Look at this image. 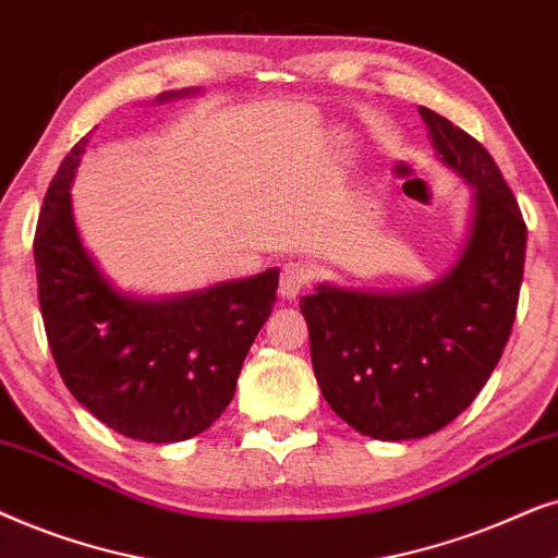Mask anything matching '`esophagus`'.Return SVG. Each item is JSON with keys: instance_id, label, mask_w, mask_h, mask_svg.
Masks as SVG:
<instances>
[{"instance_id": "esophagus-1", "label": "esophagus", "mask_w": 558, "mask_h": 558, "mask_svg": "<svg viewBox=\"0 0 558 558\" xmlns=\"http://www.w3.org/2000/svg\"><path fill=\"white\" fill-rule=\"evenodd\" d=\"M311 280V270L303 263H288L280 272V286H278V295L283 301H295L301 295L303 288L308 286Z\"/></svg>"}]
</instances>
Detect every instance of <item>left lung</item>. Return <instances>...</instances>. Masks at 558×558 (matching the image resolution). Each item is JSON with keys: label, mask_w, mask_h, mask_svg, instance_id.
<instances>
[{"label": "left lung", "mask_w": 558, "mask_h": 558, "mask_svg": "<svg viewBox=\"0 0 558 558\" xmlns=\"http://www.w3.org/2000/svg\"><path fill=\"white\" fill-rule=\"evenodd\" d=\"M418 111L436 158L472 189L457 263L434 283L408 291L318 283L301 299L326 403L380 441L436 434L485 388L515 322L529 240L493 155L447 117Z\"/></svg>", "instance_id": "8db88e82"}]
</instances>
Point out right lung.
Segmentation results:
<instances>
[{
	"label": "right lung",
	"instance_id": "1",
	"mask_svg": "<svg viewBox=\"0 0 558 558\" xmlns=\"http://www.w3.org/2000/svg\"><path fill=\"white\" fill-rule=\"evenodd\" d=\"M196 94L166 92L155 104ZM86 145L81 137L50 181L33 244L50 352L71 396L117 434L185 441L232 403L244 356L272 314L280 270L166 299L119 291L73 219L71 183Z\"/></svg>",
	"mask_w": 558,
	"mask_h": 558
}]
</instances>
